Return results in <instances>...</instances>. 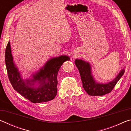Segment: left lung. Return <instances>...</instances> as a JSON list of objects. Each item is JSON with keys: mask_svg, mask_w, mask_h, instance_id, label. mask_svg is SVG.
Here are the masks:
<instances>
[{"mask_svg": "<svg viewBox=\"0 0 131 131\" xmlns=\"http://www.w3.org/2000/svg\"><path fill=\"white\" fill-rule=\"evenodd\" d=\"M74 62L79 69L84 90L91 96H102L110 92L125 72L124 68L122 69L112 81L106 83H100L94 78L91 66L88 62L76 59Z\"/></svg>", "mask_w": 131, "mask_h": 131, "instance_id": "8db88e82", "label": "left lung"}]
</instances>
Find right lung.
Here are the masks:
<instances>
[{"instance_id": "obj_1", "label": "right lung", "mask_w": 131, "mask_h": 131, "mask_svg": "<svg viewBox=\"0 0 131 131\" xmlns=\"http://www.w3.org/2000/svg\"><path fill=\"white\" fill-rule=\"evenodd\" d=\"M69 60L70 58L67 55L51 58L31 75V78L25 79L13 60L10 41L5 51L6 69L13 88L35 103L46 102L54 99L57 93L58 73L64 62Z\"/></svg>"}]
</instances>
